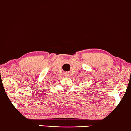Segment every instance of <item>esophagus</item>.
I'll return each mask as SVG.
<instances>
[{
  "mask_svg": "<svg viewBox=\"0 0 131 131\" xmlns=\"http://www.w3.org/2000/svg\"><path fill=\"white\" fill-rule=\"evenodd\" d=\"M64 76L66 77H68L69 76V73L68 72H66L64 73Z\"/></svg>",
  "mask_w": 131,
  "mask_h": 131,
  "instance_id": "1",
  "label": "esophagus"
}]
</instances>
